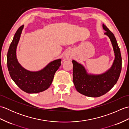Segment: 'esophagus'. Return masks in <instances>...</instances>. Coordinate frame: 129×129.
<instances>
[{
    "label": "esophagus",
    "mask_w": 129,
    "mask_h": 129,
    "mask_svg": "<svg viewBox=\"0 0 129 129\" xmlns=\"http://www.w3.org/2000/svg\"><path fill=\"white\" fill-rule=\"evenodd\" d=\"M68 57H69V56H68V55H65L64 56V58H65V59H68Z\"/></svg>",
    "instance_id": "obj_1"
}]
</instances>
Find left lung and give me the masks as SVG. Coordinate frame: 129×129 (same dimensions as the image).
Segmentation results:
<instances>
[{
  "instance_id": "8db88e82",
  "label": "left lung",
  "mask_w": 129,
  "mask_h": 129,
  "mask_svg": "<svg viewBox=\"0 0 129 129\" xmlns=\"http://www.w3.org/2000/svg\"><path fill=\"white\" fill-rule=\"evenodd\" d=\"M103 28L113 46L115 58L111 67L106 72L99 74L89 73L83 64L72 60L73 64V83L76 90L89 97H99L106 94L116 84L121 71L122 59L116 38L107 26Z\"/></svg>"
}]
</instances>
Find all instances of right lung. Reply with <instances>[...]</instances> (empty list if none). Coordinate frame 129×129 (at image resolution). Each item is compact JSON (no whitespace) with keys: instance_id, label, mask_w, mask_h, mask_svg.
I'll list each match as a JSON object with an SVG mask.
<instances>
[{"instance_id":"obj_1","label":"right lung","mask_w":129,"mask_h":129,"mask_svg":"<svg viewBox=\"0 0 129 129\" xmlns=\"http://www.w3.org/2000/svg\"><path fill=\"white\" fill-rule=\"evenodd\" d=\"M21 26L16 31L7 54V66L11 78L23 91L29 94L42 92L48 89L53 80L55 73L61 65V59L54 60L40 70H26L19 62L16 49L24 28Z\"/></svg>"}]
</instances>
